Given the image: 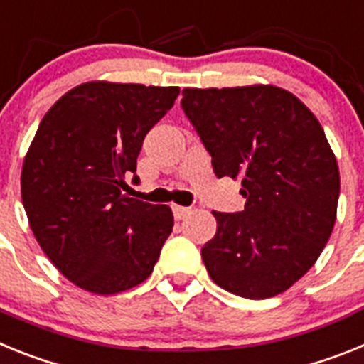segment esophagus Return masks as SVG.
Returning <instances> with one entry per match:
<instances>
[{"label": "esophagus", "mask_w": 364, "mask_h": 364, "mask_svg": "<svg viewBox=\"0 0 364 364\" xmlns=\"http://www.w3.org/2000/svg\"><path fill=\"white\" fill-rule=\"evenodd\" d=\"M191 213V208H186V205H173V215H175L176 220H182V218H186L188 215Z\"/></svg>", "instance_id": "esophagus-1"}]
</instances>
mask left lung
<instances>
[{"label": "left lung", "instance_id": "8db88e82", "mask_svg": "<svg viewBox=\"0 0 364 364\" xmlns=\"http://www.w3.org/2000/svg\"><path fill=\"white\" fill-rule=\"evenodd\" d=\"M182 109L218 178H239L242 211L220 213L205 269L246 299L282 294L315 264L336 224L339 167L314 112L273 85L184 89Z\"/></svg>", "mask_w": 364, "mask_h": 364}]
</instances>
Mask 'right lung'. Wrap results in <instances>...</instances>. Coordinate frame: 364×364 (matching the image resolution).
Here are the masks:
<instances>
[{
  "label": "right lung",
  "mask_w": 364,
  "mask_h": 364,
  "mask_svg": "<svg viewBox=\"0 0 364 364\" xmlns=\"http://www.w3.org/2000/svg\"><path fill=\"white\" fill-rule=\"evenodd\" d=\"M178 87L89 82L47 111L21 169L31 230L70 282L98 295L146 281L173 231L169 205L125 197V176Z\"/></svg>",
  "instance_id": "obj_1"
}]
</instances>
